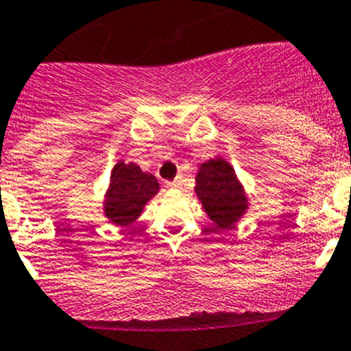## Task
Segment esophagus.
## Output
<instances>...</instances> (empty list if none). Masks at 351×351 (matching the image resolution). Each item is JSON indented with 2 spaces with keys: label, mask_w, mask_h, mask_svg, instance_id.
Listing matches in <instances>:
<instances>
[{
  "label": "esophagus",
  "mask_w": 351,
  "mask_h": 351,
  "mask_svg": "<svg viewBox=\"0 0 351 351\" xmlns=\"http://www.w3.org/2000/svg\"><path fill=\"white\" fill-rule=\"evenodd\" d=\"M182 184H184V178H182V176H176L173 182H169V184H167V187L173 189V191H180V189H182Z\"/></svg>",
  "instance_id": "esophagus-1"
}]
</instances>
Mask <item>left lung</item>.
I'll use <instances>...</instances> for the list:
<instances>
[{"label": "left lung", "mask_w": 351, "mask_h": 351, "mask_svg": "<svg viewBox=\"0 0 351 351\" xmlns=\"http://www.w3.org/2000/svg\"><path fill=\"white\" fill-rule=\"evenodd\" d=\"M201 206L219 230H230L247 213L249 197L226 158L213 157L197 167L196 187Z\"/></svg>", "instance_id": "8db88e82"}]
</instances>
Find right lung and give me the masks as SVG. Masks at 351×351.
Returning <instances> with one entry per match:
<instances>
[{"mask_svg":"<svg viewBox=\"0 0 351 351\" xmlns=\"http://www.w3.org/2000/svg\"><path fill=\"white\" fill-rule=\"evenodd\" d=\"M158 189L160 185L152 173L143 171L138 164L118 160L104 194V217L114 226H130Z\"/></svg>","mask_w":351,"mask_h":351,"instance_id":"add662e5","label":"right lung"}]
</instances>
